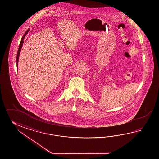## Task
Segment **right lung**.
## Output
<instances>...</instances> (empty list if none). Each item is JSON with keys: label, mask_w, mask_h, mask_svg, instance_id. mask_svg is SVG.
Segmentation results:
<instances>
[{"label": "right lung", "mask_w": 159, "mask_h": 159, "mask_svg": "<svg viewBox=\"0 0 159 159\" xmlns=\"http://www.w3.org/2000/svg\"><path fill=\"white\" fill-rule=\"evenodd\" d=\"M30 30V29H28V30L25 32V33L24 34V35H23V36L21 38V40L20 43V45H19V49H18V51H17V56H16V65H18V59H19V54H20V52L21 51V48L22 47V45H23V41H24V39L25 36V35L27 34V33L28 32V31Z\"/></svg>", "instance_id": "1"}]
</instances>
